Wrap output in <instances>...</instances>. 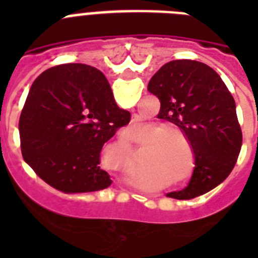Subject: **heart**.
<instances>
[{
    "label": "heart",
    "instance_id": "1",
    "mask_svg": "<svg viewBox=\"0 0 258 258\" xmlns=\"http://www.w3.org/2000/svg\"><path fill=\"white\" fill-rule=\"evenodd\" d=\"M153 134H159L154 142V145L162 146L167 145L170 141L174 139H179V141L187 143L186 141V137L183 135V133H180L179 130L176 128H169L163 124H153V130H151ZM155 159H158V162L161 163H165L170 167V169H178L180 163V145L179 142L174 141L172 142L169 146H166L163 149L158 153V155H155Z\"/></svg>",
    "mask_w": 258,
    "mask_h": 258
}]
</instances>
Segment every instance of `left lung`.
Here are the masks:
<instances>
[{"instance_id":"left-lung-1","label":"left lung","mask_w":258,"mask_h":258,"mask_svg":"<svg viewBox=\"0 0 258 258\" xmlns=\"http://www.w3.org/2000/svg\"><path fill=\"white\" fill-rule=\"evenodd\" d=\"M147 89L161 101L158 117L178 125L194 151L191 179L167 197L192 200L224 182L240 155L242 133L220 75L204 62L174 60L154 75Z\"/></svg>"}]
</instances>
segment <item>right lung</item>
Returning a JSON list of instances; mask_svg holds the SVG:
<instances>
[{
	"instance_id": "add662e5",
	"label": "right lung",
	"mask_w": 258,
	"mask_h": 258,
	"mask_svg": "<svg viewBox=\"0 0 258 258\" xmlns=\"http://www.w3.org/2000/svg\"><path fill=\"white\" fill-rule=\"evenodd\" d=\"M130 117L99 70L86 64L52 67L34 80L22 108V158L62 192L107 188L112 180L100 169L101 149Z\"/></svg>"
}]
</instances>
